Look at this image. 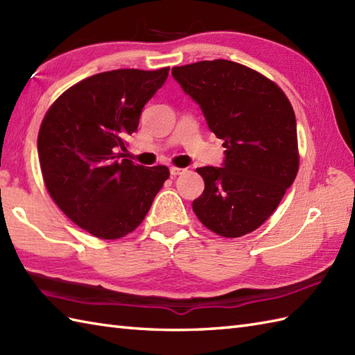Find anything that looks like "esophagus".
Instances as JSON below:
<instances>
[{
  "instance_id": "obj_1",
  "label": "esophagus",
  "mask_w": 355,
  "mask_h": 355,
  "mask_svg": "<svg viewBox=\"0 0 355 355\" xmlns=\"http://www.w3.org/2000/svg\"><path fill=\"white\" fill-rule=\"evenodd\" d=\"M169 172H171V175H172V177H177V175H180V173H183V172H184V169H182V168H177V166H171Z\"/></svg>"
}]
</instances>
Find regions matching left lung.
I'll list each match as a JSON object with an SVG mask.
<instances>
[{"mask_svg": "<svg viewBox=\"0 0 355 355\" xmlns=\"http://www.w3.org/2000/svg\"><path fill=\"white\" fill-rule=\"evenodd\" d=\"M172 76L225 148L223 168L197 169L205 191L193 200V212L216 235H247L268 220L296 178L291 103L273 80L225 59L173 67Z\"/></svg>", "mask_w": 355, "mask_h": 355, "instance_id": "8db88e82", "label": "left lung"}]
</instances>
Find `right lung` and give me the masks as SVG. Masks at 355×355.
Masks as SVG:
<instances>
[{"instance_id": "right-lung-1", "label": "right lung", "mask_w": 355, "mask_h": 355, "mask_svg": "<svg viewBox=\"0 0 355 355\" xmlns=\"http://www.w3.org/2000/svg\"><path fill=\"white\" fill-rule=\"evenodd\" d=\"M168 74L169 67L94 74L59 96L44 116L37 155L45 187L96 238L117 239L137 229L169 178L166 166L123 158L143 107Z\"/></svg>"}]
</instances>
